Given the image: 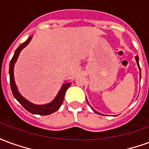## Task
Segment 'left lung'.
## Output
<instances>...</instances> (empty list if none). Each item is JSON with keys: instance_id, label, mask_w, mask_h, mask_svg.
<instances>
[{"instance_id": "8db88e82", "label": "left lung", "mask_w": 149, "mask_h": 149, "mask_svg": "<svg viewBox=\"0 0 149 149\" xmlns=\"http://www.w3.org/2000/svg\"><path fill=\"white\" fill-rule=\"evenodd\" d=\"M135 58H136V64H137L138 67H139V69H140V78H141V68H140V65H139V57H138V56H136V57H135ZM87 101H88V100H87ZM91 109H93V111L94 112H96V113H97V114H100V115H101V114H100V113H99V112H97V111H96V110H94L93 109V108H92V107H91Z\"/></svg>"}]
</instances>
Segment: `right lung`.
Masks as SVG:
<instances>
[{"label": "right lung", "mask_w": 149, "mask_h": 149, "mask_svg": "<svg viewBox=\"0 0 149 149\" xmlns=\"http://www.w3.org/2000/svg\"><path fill=\"white\" fill-rule=\"evenodd\" d=\"M32 37H30L29 39L23 43L22 45L18 47L17 49H16L14 52V55L12 58L11 61H10V65H9V78H10V86H11L12 93L13 94V96L16 98V100H17L19 103L21 104L22 106L24 107L25 109L27 110L28 112H31L33 114H37V115H42L46 116L52 114L56 110L59 109V108L63 103L64 100V97H65V94L66 93V90L68 89V88L70 86L71 83H65L61 86V89L58 92L57 95L53 100L45 104H33L30 101H29L27 99H25L24 97H22L21 93H19V91L17 87V84L15 83L14 79V74H13V70H14V65L15 63L17 61V58L21 50L25 48L26 46L29 44L30 40H32Z\"/></svg>", "instance_id": "add662e5"}]
</instances>
